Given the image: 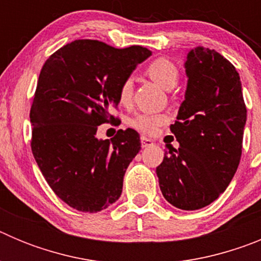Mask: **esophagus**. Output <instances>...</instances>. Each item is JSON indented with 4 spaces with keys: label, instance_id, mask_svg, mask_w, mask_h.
<instances>
[{
    "label": "esophagus",
    "instance_id": "34e87169",
    "mask_svg": "<svg viewBox=\"0 0 261 261\" xmlns=\"http://www.w3.org/2000/svg\"><path fill=\"white\" fill-rule=\"evenodd\" d=\"M153 144H154V142L151 141L150 138L145 137V136H142V137H141V145H142V147L151 146V145H153Z\"/></svg>",
    "mask_w": 261,
    "mask_h": 261
}]
</instances>
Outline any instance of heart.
<instances>
[{"instance_id": "heart-1", "label": "heart", "mask_w": 261, "mask_h": 261, "mask_svg": "<svg viewBox=\"0 0 261 261\" xmlns=\"http://www.w3.org/2000/svg\"><path fill=\"white\" fill-rule=\"evenodd\" d=\"M147 75L156 84L161 85L165 89H171L176 85L179 80V69L175 65L171 60L159 57V59L153 60V61L146 66ZM119 100L121 105H129L133 96V80L130 77L120 84L119 91ZM167 121V117L163 114H153V112H141L137 114L132 120L130 125L140 132L145 135H154L159 130V128Z\"/></svg>"}]
</instances>
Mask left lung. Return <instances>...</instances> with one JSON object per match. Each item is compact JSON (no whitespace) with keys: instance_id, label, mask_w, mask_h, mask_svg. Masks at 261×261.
Segmentation results:
<instances>
[{"instance_id":"1","label":"left lung","mask_w":261,"mask_h":261,"mask_svg":"<svg viewBox=\"0 0 261 261\" xmlns=\"http://www.w3.org/2000/svg\"><path fill=\"white\" fill-rule=\"evenodd\" d=\"M186 73V99L170 126L180 146L170 147L156 176L170 204L197 211L218 199L237 172L247 108L239 73L214 49H191Z\"/></svg>"}]
</instances>
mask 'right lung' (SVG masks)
I'll use <instances>...</instances> for the list:
<instances>
[{"instance_id":"1","label":"right lung","mask_w":261,"mask_h":261,"mask_svg":"<svg viewBox=\"0 0 261 261\" xmlns=\"http://www.w3.org/2000/svg\"><path fill=\"white\" fill-rule=\"evenodd\" d=\"M151 56L140 45L114 48L81 39L60 48L43 65L30 111L31 150L41 174L62 201L96 213L123 191L129 163L141 149L135 129L96 138L100 124L112 123L120 84Z\"/></svg>"}]
</instances>
